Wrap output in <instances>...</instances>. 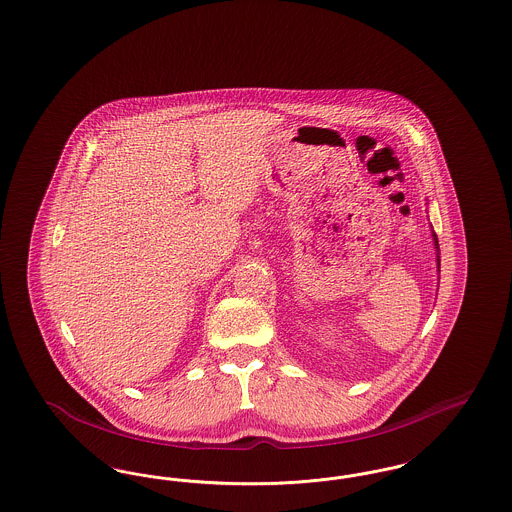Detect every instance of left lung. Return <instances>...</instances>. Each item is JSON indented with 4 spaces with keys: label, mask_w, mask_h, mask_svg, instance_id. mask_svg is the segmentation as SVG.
<instances>
[{
    "label": "left lung",
    "mask_w": 512,
    "mask_h": 512,
    "mask_svg": "<svg viewBox=\"0 0 512 512\" xmlns=\"http://www.w3.org/2000/svg\"><path fill=\"white\" fill-rule=\"evenodd\" d=\"M432 238H434V247H436V263H438V272H439V244H438V236H436V232L432 230Z\"/></svg>",
    "instance_id": "obj_1"
}]
</instances>
